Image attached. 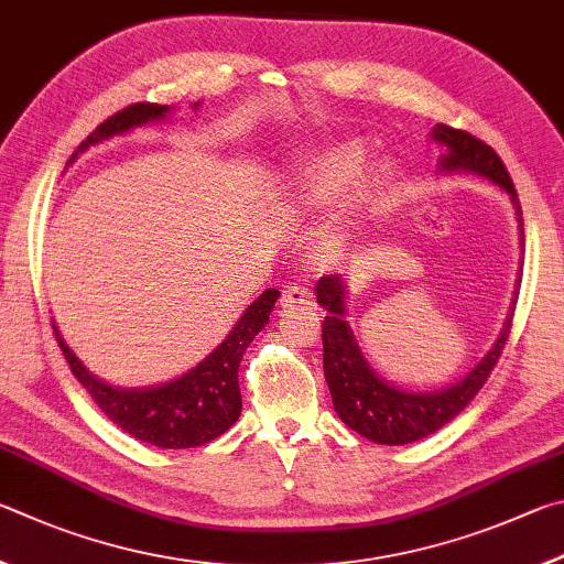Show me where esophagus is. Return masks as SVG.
<instances>
[{
    "label": "esophagus",
    "mask_w": 564,
    "mask_h": 564,
    "mask_svg": "<svg viewBox=\"0 0 564 564\" xmlns=\"http://www.w3.org/2000/svg\"><path fill=\"white\" fill-rule=\"evenodd\" d=\"M282 307L284 310H294V307H314V294L302 288V284H292V288H288L282 292Z\"/></svg>",
    "instance_id": "34e87169"
}]
</instances>
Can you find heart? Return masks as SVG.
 <instances>
[{"label": "heart", "mask_w": 564, "mask_h": 564, "mask_svg": "<svg viewBox=\"0 0 564 564\" xmlns=\"http://www.w3.org/2000/svg\"><path fill=\"white\" fill-rule=\"evenodd\" d=\"M361 165V148L344 143L337 148H329L322 155L314 158L304 167H300L294 173L290 191H288V200L290 207L302 213H312V210H322V207L332 205L334 200L349 191L351 183L357 181ZM381 171L373 173L371 177V187L364 195H369L373 191V185H379Z\"/></svg>", "instance_id": "heart-1"}]
</instances>
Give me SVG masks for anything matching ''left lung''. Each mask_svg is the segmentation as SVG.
Here are the masks:
<instances>
[{
  "instance_id": "obj_1",
  "label": "left lung",
  "mask_w": 564,
  "mask_h": 564,
  "mask_svg": "<svg viewBox=\"0 0 564 564\" xmlns=\"http://www.w3.org/2000/svg\"><path fill=\"white\" fill-rule=\"evenodd\" d=\"M433 141L448 148L441 155V171L478 173L500 185L510 195V203L516 207L520 223V245H525V235H522V207L516 185H512L508 167L502 165L500 155L488 143H482L480 138L460 131V128L441 123L433 128ZM344 294H347V284L337 274H327L317 282V302L327 310V317H324L322 324L324 379L329 383L334 411L339 413V419L351 431H357L359 436L373 443H383V446H403V443L431 436V433H436L448 421L456 419L476 399L482 383L488 381L490 371L496 369L502 347L508 341L512 312H516L510 307V317L506 327H502L498 341L492 344V349L466 377L448 389L416 393L399 391L369 367V361L364 359L347 322Z\"/></svg>"
}]
</instances>
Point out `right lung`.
Instances as JSON below:
<instances>
[{"label":"right lung","instance_id":"obj_1","mask_svg":"<svg viewBox=\"0 0 564 564\" xmlns=\"http://www.w3.org/2000/svg\"><path fill=\"white\" fill-rule=\"evenodd\" d=\"M171 111L161 104H131L123 111L108 116L86 141L76 148L72 161L78 153H84L88 145L101 143L106 138L131 131L135 126H145L151 121H161ZM68 161V163H72ZM280 292L264 290L250 307L245 310L240 322L227 334L220 347L213 349L207 357L193 367L183 377H177L161 387L151 389H118L96 379L82 361L74 357V351L66 347L62 334L54 327V334L62 347L64 357L72 367L74 377L82 381V387L91 393L108 419L118 429L126 431L143 443H151L155 448H195L215 441L217 436L232 426L240 419L242 397H240V371L242 354L250 347V341L260 334V329L270 322V312L274 307Z\"/></svg>","mask_w":564,"mask_h":564}]
</instances>
